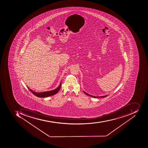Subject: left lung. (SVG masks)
Returning a JSON list of instances; mask_svg holds the SVG:
<instances>
[{
  "mask_svg": "<svg viewBox=\"0 0 148 148\" xmlns=\"http://www.w3.org/2000/svg\"><path fill=\"white\" fill-rule=\"evenodd\" d=\"M84 92L86 94V95H87L88 96H90V97H93V98H105V97H107L108 96V95H104V96H99V97H97V96H93V95H89V94H87V93L85 92V91H84Z\"/></svg>",
  "mask_w": 148,
  "mask_h": 148,
  "instance_id": "1",
  "label": "left lung"
}]
</instances>
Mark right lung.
I'll return each instance as SVG.
<instances>
[{
    "instance_id": "obj_1",
    "label": "right lung",
    "mask_w": 148,
    "mask_h": 148,
    "mask_svg": "<svg viewBox=\"0 0 148 148\" xmlns=\"http://www.w3.org/2000/svg\"><path fill=\"white\" fill-rule=\"evenodd\" d=\"M61 86V82L60 83V84L59 86H58L57 88H56V89H55V90H53L49 91H45V92H40V93L35 92L34 91L31 90V89L29 88L28 86H27V87L29 90L31 92H32L33 94H34L35 95H36V96L40 97V98H44V97H49V96H52L53 95H55L56 93H57L58 91L60 90Z\"/></svg>"
}]
</instances>
